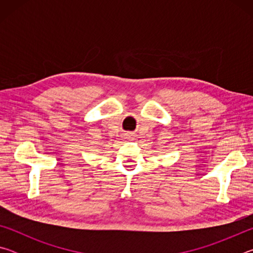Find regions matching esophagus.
Segmentation results:
<instances>
[{
    "mask_svg": "<svg viewBox=\"0 0 253 253\" xmlns=\"http://www.w3.org/2000/svg\"><path fill=\"white\" fill-rule=\"evenodd\" d=\"M128 136H130V135H128Z\"/></svg>",
    "mask_w": 253,
    "mask_h": 253,
    "instance_id": "34e87169",
    "label": "esophagus"
}]
</instances>
